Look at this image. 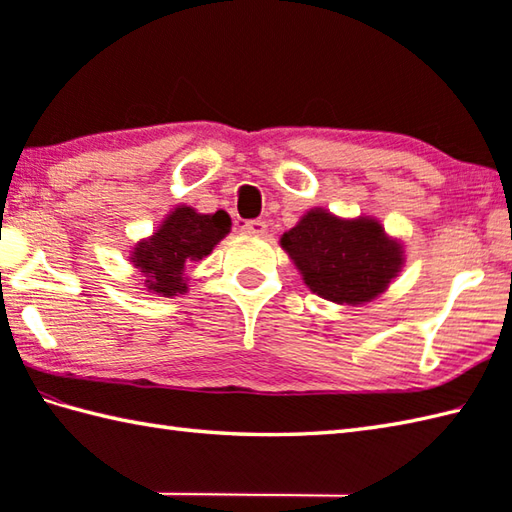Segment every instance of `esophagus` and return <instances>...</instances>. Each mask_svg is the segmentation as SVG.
<instances>
[{
  "mask_svg": "<svg viewBox=\"0 0 512 512\" xmlns=\"http://www.w3.org/2000/svg\"><path fill=\"white\" fill-rule=\"evenodd\" d=\"M266 228H268V224L264 220H248L242 224V231L246 235H264Z\"/></svg>",
  "mask_w": 512,
  "mask_h": 512,
  "instance_id": "1",
  "label": "esophagus"
}]
</instances>
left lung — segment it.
<instances>
[{"instance_id":"8db88e82","label":"left lung","mask_w":512,"mask_h":512,"mask_svg":"<svg viewBox=\"0 0 512 512\" xmlns=\"http://www.w3.org/2000/svg\"><path fill=\"white\" fill-rule=\"evenodd\" d=\"M312 292L334 303H363L398 275L400 246L367 217L339 220L314 209L281 237Z\"/></svg>"}]
</instances>
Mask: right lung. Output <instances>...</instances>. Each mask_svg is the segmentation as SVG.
Here are the masks:
<instances>
[{"instance_id": "add662e5", "label": "right lung", "mask_w": 512, "mask_h": 512, "mask_svg": "<svg viewBox=\"0 0 512 512\" xmlns=\"http://www.w3.org/2000/svg\"><path fill=\"white\" fill-rule=\"evenodd\" d=\"M228 231L231 217L224 211L202 215L191 206H178L154 235L136 246L132 262L145 275L151 292L162 297L182 295L187 290L184 268L209 255Z\"/></svg>"}]
</instances>
